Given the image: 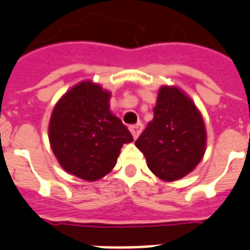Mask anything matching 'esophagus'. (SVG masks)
Returning a JSON list of instances; mask_svg holds the SVG:
<instances>
[{
  "mask_svg": "<svg viewBox=\"0 0 250 250\" xmlns=\"http://www.w3.org/2000/svg\"><path fill=\"white\" fill-rule=\"evenodd\" d=\"M130 131H131V134H133L134 139H137L138 137L140 135V133H142V130H143V124H135V125H131V126L129 127Z\"/></svg>",
  "mask_w": 250,
  "mask_h": 250,
  "instance_id": "obj_1",
  "label": "esophagus"
}]
</instances>
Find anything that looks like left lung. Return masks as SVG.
Here are the masks:
<instances>
[{"instance_id": "obj_1", "label": "left lung", "mask_w": 250, "mask_h": 250, "mask_svg": "<svg viewBox=\"0 0 250 250\" xmlns=\"http://www.w3.org/2000/svg\"><path fill=\"white\" fill-rule=\"evenodd\" d=\"M153 120L135 146L149 170L165 181H175L194 170L206 150V126L194 102L176 86H162Z\"/></svg>"}]
</instances>
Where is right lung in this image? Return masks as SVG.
Returning a JSON list of instances; mask_svg holds the SVG:
<instances>
[{
  "label": "right lung",
  "mask_w": 250,
  "mask_h": 250,
  "mask_svg": "<svg viewBox=\"0 0 250 250\" xmlns=\"http://www.w3.org/2000/svg\"><path fill=\"white\" fill-rule=\"evenodd\" d=\"M111 93L90 80L76 84L57 102L48 134L53 154L69 174L102 179L117 162L123 144L133 142L127 127L110 111Z\"/></svg>",
  "instance_id": "right-lung-1"
}]
</instances>
